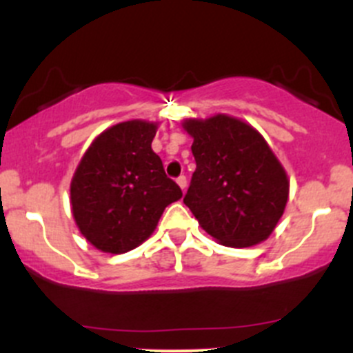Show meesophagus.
I'll use <instances>...</instances> for the list:
<instances>
[{
	"label": "esophagus",
	"mask_w": 353,
	"mask_h": 353,
	"mask_svg": "<svg viewBox=\"0 0 353 353\" xmlns=\"http://www.w3.org/2000/svg\"><path fill=\"white\" fill-rule=\"evenodd\" d=\"M177 184H179V186H181V190H186V186H188V179H186V176H184V174H181V176L179 177H177Z\"/></svg>",
	"instance_id": "esophagus-1"
}]
</instances>
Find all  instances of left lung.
I'll use <instances>...</instances> for the list:
<instances>
[{
    "label": "left lung",
    "mask_w": 353,
    "mask_h": 353,
    "mask_svg": "<svg viewBox=\"0 0 353 353\" xmlns=\"http://www.w3.org/2000/svg\"><path fill=\"white\" fill-rule=\"evenodd\" d=\"M184 128L194 138L196 162L184 205L223 245L248 248L265 241L287 205L288 179L261 134L222 114L190 119Z\"/></svg>",
    "instance_id": "1"
}]
</instances>
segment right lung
Masks as SVG:
<instances>
[{
  "label": "right lung",
  "instance_id": "right-lung-1",
  "mask_svg": "<svg viewBox=\"0 0 353 353\" xmlns=\"http://www.w3.org/2000/svg\"><path fill=\"white\" fill-rule=\"evenodd\" d=\"M157 126L126 121L95 138L71 181L80 232L104 252L123 254L154 232L163 210L183 196L152 150Z\"/></svg>",
  "mask_w": 353,
  "mask_h": 353
}]
</instances>
